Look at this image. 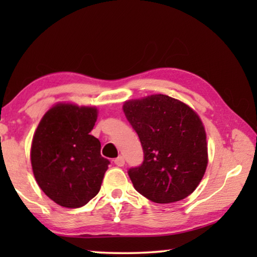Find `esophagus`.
<instances>
[{"mask_svg": "<svg viewBox=\"0 0 257 257\" xmlns=\"http://www.w3.org/2000/svg\"><path fill=\"white\" fill-rule=\"evenodd\" d=\"M114 164L117 165L118 167H121V166H124L125 165V159H124V157H118V158H115L114 159Z\"/></svg>", "mask_w": 257, "mask_h": 257, "instance_id": "obj_1", "label": "esophagus"}]
</instances>
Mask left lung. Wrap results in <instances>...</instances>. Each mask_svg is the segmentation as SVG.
<instances>
[{"instance_id": "8db88e82", "label": "left lung", "mask_w": 257, "mask_h": 257, "mask_svg": "<svg viewBox=\"0 0 257 257\" xmlns=\"http://www.w3.org/2000/svg\"><path fill=\"white\" fill-rule=\"evenodd\" d=\"M122 110L144 151L143 164L127 172L137 191L157 203L192 194L208 164L206 131L196 112L166 94L127 100Z\"/></svg>"}]
</instances>
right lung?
<instances>
[{
  "mask_svg": "<svg viewBox=\"0 0 257 257\" xmlns=\"http://www.w3.org/2000/svg\"><path fill=\"white\" fill-rule=\"evenodd\" d=\"M97 108L59 103L43 115L31 144V166L38 186L57 205L78 208L99 192L110 161L90 135Z\"/></svg>",
  "mask_w": 257,
  "mask_h": 257,
  "instance_id": "add662e5",
  "label": "right lung"
}]
</instances>
